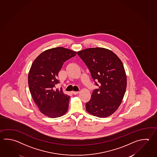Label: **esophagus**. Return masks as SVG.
<instances>
[{
    "label": "esophagus",
    "instance_id": "1",
    "mask_svg": "<svg viewBox=\"0 0 157 157\" xmlns=\"http://www.w3.org/2000/svg\"><path fill=\"white\" fill-rule=\"evenodd\" d=\"M71 93H72L73 94L76 95L79 94V92H74V91H73V92H71Z\"/></svg>",
    "mask_w": 157,
    "mask_h": 157
}]
</instances>
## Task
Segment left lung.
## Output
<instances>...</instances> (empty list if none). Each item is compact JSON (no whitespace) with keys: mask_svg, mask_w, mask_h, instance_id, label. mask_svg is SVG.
<instances>
[{"mask_svg":"<svg viewBox=\"0 0 157 157\" xmlns=\"http://www.w3.org/2000/svg\"><path fill=\"white\" fill-rule=\"evenodd\" d=\"M77 54L98 86L86 104V111L99 118L109 117L118 108L125 93L127 76L123 63L116 54L103 48H88Z\"/></svg>","mask_w":157,"mask_h":157,"instance_id":"obj_1","label":"left lung"}]
</instances>
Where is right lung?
Listing matches in <instances>:
<instances>
[{
    "mask_svg": "<svg viewBox=\"0 0 157 157\" xmlns=\"http://www.w3.org/2000/svg\"><path fill=\"white\" fill-rule=\"evenodd\" d=\"M76 52L57 47L45 50L37 56L30 69L28 85L33 100L43 114L50 118L67 112L70 97L62 90H54L58 73L63 63L75 56Z\"/></svg>",
    "mask_w": 157,
    "mask_h": 157,
    "instance_id": "right-lung-1",
    "label": "right lung"
}]
</instances>
